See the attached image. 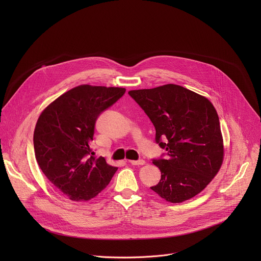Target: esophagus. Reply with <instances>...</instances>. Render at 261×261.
I'll list each match as a JSON object with an SVG mask.
<instances>
[{
  "instance_id": "34e87169",
  "label": "esophagus",
  "mask_w": 261,
  "mask_h": 261,
  "mask_svg": "<svg viewBox=\"0 0 261 261\" xmlns=\"http://www.w3.org/2000/svg\"><path fill=\"white\" fill-rule=\"evenodd\" d=\"M132 165H144L145 161L144 160H131L129 161Z\"/></svg>"
}]
</instances>
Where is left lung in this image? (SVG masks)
I'll return each mask as SVG.
<instances>
[{
    "label": "left lung",
    "mask_w": 261,
    "mask_h": 261,
    "mask_svg": "<svg viewBox=\"0 0 261 261\" xmlns=\"http://www.w3.org/2000/svg\"><path fill=\"white\" fill-rule=\"evenodd\" d=\"M128 93L152 121L156 142L167 151L166 159L153 161L161 179L151 189L172 203L200 193L224 158L219 117L212 102L173 84Z\"/></svg>",
    "instance_id": "left-lung-1"
}]
</instances>
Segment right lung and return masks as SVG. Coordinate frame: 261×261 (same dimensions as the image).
Masks as SVG:
<instances>
[{
  "instance_id": "1",
  "label": "right lung",
  "mask_w": 261,
  "mask_h": 261,
  "mask_svg": "<svg viewBox=\"0 0 261 261\" xmlns=\"http://www.w3.org/2000/svg\"><path fill=\"white\" fill-rule=\"evenodd\" d=\"M124 88L81 85L53 101L34 130L35 157L45 176L73 201L96 197L118 167L91 156L95 123L103 110L117 102Z\"/></svg>"
}]
</instances>
